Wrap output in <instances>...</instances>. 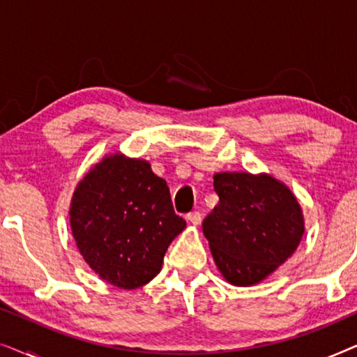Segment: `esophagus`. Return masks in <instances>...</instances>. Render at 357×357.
<instances>
[{
	"label": "esophagus",
	"instance_id": "esophagus-1",
	"mask_svg": "<svg viewBox=\"0 0 357 357\" xmlns=\"http://www.w3.org/2000/svg\"><path fill=\"white\" fill-rule=\"evenodd\" d=\"M187 221H188L190 224H193V226H198V224L202 222V213H198V211L190 213L188 216H187Z\"/></svg>",
	"mask_w": 357,
	"mask_h": 357
}]
</instances>
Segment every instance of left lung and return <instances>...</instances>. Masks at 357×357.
Segmentation results:
<instances>
[{
  "label": "left lung",
  "instance_id": "obj_1",
  "mask_svg": "<svg viewBox=\"0 0 357 357\" xmlns=\"http://www.w3.org/2000/svg\"><path fill=\"white\" fill-rule=\"evenodd\" d=\"M219 203L203 221L219 273L232 286H255L299 247L305 231L296 195L270 174L214 175Z\"/></svg>",
  "mask_w": 357,
  "mask_h": 357
}]
</instances>
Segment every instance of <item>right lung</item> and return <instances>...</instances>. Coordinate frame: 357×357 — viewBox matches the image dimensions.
I'll return each instance as SVG.
<instances>
[{"label":"right lung","mask_w":357,"mask_h":357,"mask_svg":"<svg viewBox=\"0 0 357 357\" xmlns=\"http://www.w3.org/2000/svg\"><path fill=\"white\" fill-rule=\"evenodd\" d=\"M76 247L92 271L120 289L159 275L167 247L187 222L174 213L169 187L144 159L105 154L71 197Z\"/></svg>","instance_id":"obj_1"}]
</instances>
